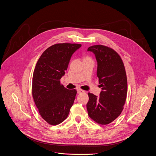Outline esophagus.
I'll return each instance as SVG.
<instances>
[{"label": "esophagus", "mask_w": 156, "mask_h": 156, "mask_svg": "<svg viewBox=\"0 0 156 156\" xmlns=\"http://www.w3.org/2000/svg\"><path fill=\"white\" fill-rule=\"evenodd\" d=\"M83 92H84V91L82 90H81V89H77V93H78V94H80V93H81Z\"/></svg>", "instance_id": "obj_1"}]
</instances>
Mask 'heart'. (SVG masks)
I'll list each match as a JSON object with an SVG mask.
<instances>
[{"label":"heart","mask_w":156,"mask_h":156,"mask_svg":"<svg viewBox=\"0 0 156 156\" xmlns=\"http://www.w3.org/2000/svg\"><path fill=\"white\" fill-rule=\"evenodd\" d=\"M86 58H88V57H86Z\"/></svg>","instance_id":"1"}]
</instances>
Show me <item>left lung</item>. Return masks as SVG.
I'll return each instance as SVG.
<instances>
[{
  "mask_svg": "<svg viewBox=\"0 0 156 156\" xmlns=\"http://www.w3.org/2000/svg\"><path fill=\"white\" fill-rule=\"evenodd\" d=\"M87 51L93 52L98 62L97 76L102 91L99 96L88 93V115L96 123L107 125L121 114L127 94V78L123 62L112 48L95 45Z\"/></svg>",
  "mask_w": 156,
  "mask_h": 156,
  "instance_id": "1",
  "label": "left lung"
}]
</instances>
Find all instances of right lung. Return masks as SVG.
I'll return each instance as SVG.
<instances>
[{"label": "right lung", "instance_id": "obj_1", "mask_svg": "<svg viewBox=\"0 0 156 156\" xmlns=\"http://www.w3.org/2000/svg\"><path fill=\"white\" fill-rule=\"evenodd\" d=\"M81 44L60 43L51 46L39 58L34 70L32 94L42 118L49 124H60L68 117L76 94L67 90L60 79L73 54Z\"/></svg>", "mask_w": 156, "mask_h": 156}]
</instances>
